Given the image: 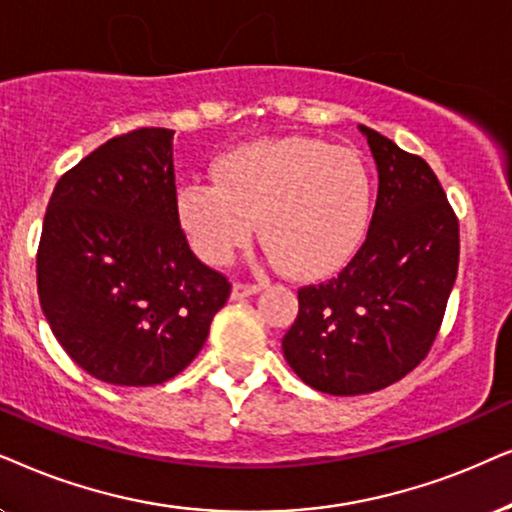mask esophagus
Returning a JSON list of instances; mask_svg holds the SVG:
<instances>
[{"label": "esophagus", "instance_id": "obj_1", "mask_svg": "<svg viewBox=\"0 0 512 512\" xmlns=\"http://www.w3.org/2000/svg\"><path fill=\"white\" fill-rule=\"evenodd\" d=\"M264 288V283H236L231 288V299H245L250 295H257Z\"/></svg>", "mask_w": 512, "mask_h": 512}]
</instances>
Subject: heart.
I'll return each instance as SVG.
<instances>
[{
  "label": "heart",
  "mask_w": 512,
  "mask_h": 512,
  "mask_svg": "<svg viewBox=\"0 0 512 512\" xmlns=\"http://www.w3.org/2000/svg\"><path fill=\"white\" fill-rule=\"evenodd\" d=\"M215 177L177 192L182 227L210 264H227L260 224L262 243L288 274L325 276L358 250L370 222L363 161L320 140L243 145L217 161Z\"/></svg>",
  "instance_id": "obj_1"
}]
</instances>
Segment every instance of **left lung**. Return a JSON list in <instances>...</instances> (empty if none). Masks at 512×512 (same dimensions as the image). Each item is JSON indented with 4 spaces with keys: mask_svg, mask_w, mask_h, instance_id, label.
<instances>
[{
    "mask_svg": "<svg viewBox=\"0 0 512 512\" xmlns=\"http://www.w3.org/2000/svg\"><path fill=\"white\" fill-rule=\"evenodd\" d=\"M377 163L370 229L342 274L297 292L283 356L304 384L360 395L412 372L438 335L459 269V222L421 156L358 126Z\"/></svg>",
    "mask_w": 512,
    "mask_h": 512,
    "instance_id": "8db88e82",
    "label": "left lung"
}]
</instances>
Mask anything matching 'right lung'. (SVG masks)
<instances>
[{
    "label": "right lung",
    "mask_w": 512,
    "mask_h": 512,
    "mask_svg": "<svg viewBox=\"0 0 512 512\" xmlns=\"http://www.w3.org/2000/svg\"><path fill=\"white\" fill-rule=\"evenodd\" d=\"M168 128L107 140L60 177L37 252L53 335L81 370L117 386L180 374L231 285L180 227Z\"/></svg>",
    "instance_id": "obj_1"
}]
</instances>
